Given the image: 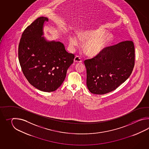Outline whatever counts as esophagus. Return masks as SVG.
<instances>
[{
  "label": "esophagus",
  "instance_id": "obj_1",
  "mask_svg": "<svg viewBox=\"0 0 149 149\" xmlns=\"http://www.w3.org/2000/svg\"><path fill=\"white\" fill-rule=\"evenodd\" d=\"M81 58L79 57V56H76L74 58V63H80L81 62Z\"/></svg>",
  "mask_w": 149,
  "mask_h": 149
}]
</instances>
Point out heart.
<instances>
[{
    "label": "heart",
    "mask_w": 149,
    "mask_h": 149,
    "mask_svg": "<svg viewBox=\"0 0 149 149\" xmlns=\"http://www.w3.org/2000/svg\"><path fill=\"white\" fill-rule=\"evenodd\" d=\"M102 29H88L79 33L78 37L82 41H87L84 45V49L90 56H97L108 46L113 40L111 33H104ZM70 44L74 47L79 44V40L75 36L69 37Z\"/></svg>",
    "instance_id": "b5f03b06"
}]
</instances>
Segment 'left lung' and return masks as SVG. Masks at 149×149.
<instances>
[{"label": "left lung", "mask_w": 149, "mask_h": 149, "mask_svg": "<svg viewBox=\"0 0 149 149\" xmlns=\"http://www.w3.org/2000/svg\"><path fill=\"white\" fill-rule=\"evenodd\" d=\"M87 86L95 94H105L118 88L128 79L135 65L132 41H122L107 47L100 54L84 61Z\"/></svg>", "instance_id": "obj_1"}]
</instances>
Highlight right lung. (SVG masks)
I'll return each instance as SVG.
<instances>
[{
    "label": "right lung",
    "instance_id": "obj_1",
    "mask_svg": "<svg viewBox=\"0 0 149 149\" xmlns=\"http://www.w3.org/2000/svg\"><path fill=\"white\" fill-rule=\"evenodd\" d=\"M47 17H38L25 29L19 41L18 56L29 82L45 92L56 91L64 80L74 55L68 53L59 41H47L43 35Z\"/></svg>",
    "mask_w": 149,
    "mask_h": 149
}]
</instances>
